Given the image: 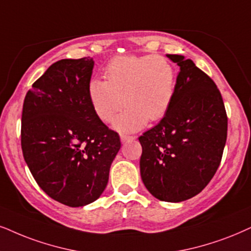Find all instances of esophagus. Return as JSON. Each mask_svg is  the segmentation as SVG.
I'll list each match as a JSON object with an SVG mask.
<instances>
[{
	"label": "esophagus",
	"mask_w": 251,
	"mask_h": 251,
	"mask_svg": "<svg viewBox=\"0 0 251 251\" xmlns=\"http://www.w3.org/2000/svg\"><path fill=\"white\" fill-rule=\"evenodd\" d=\"M135 136H129V135H120V140H122L123 144H125V142H127L129 140H134Z\"/></svg>",
	"instance_id": "esophagus-1"
}]
</instances>
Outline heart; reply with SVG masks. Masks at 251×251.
<instances>
[{"label": "heart", "instance_id": "heart-1", "mask_svg": "<svg viewBox=\"0 0 251 251\" xmlns=\"http://www.w3.org/2000/svg\"><path fill=\"white\" fill-rule=\"evenodd\" d=\"M105 81L91 78L88 97L94 112L120 132H134L156 122L169 111L176 95V69L161 55H122L110 60L104 69Z\"/></svg>", "mask_w": 251, "mask_h": 251}]
</instances>
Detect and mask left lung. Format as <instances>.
Returning a JSON list of instances; mask_svg holds the SVG:
<instances>
[{
	"mask_svg": "<svg viewBox=\"0 0 251 251\" xmlns=\"http://www.w3.org/2000/svg\"><path fill=\"white\" fill-rule=\"evenodd\" d=\"M179 73L169 111L139 141L142 182L155 198L179 202L210 183L227 139V115L213 80L183 55L167 54Z\"/></svg>",
	"mask_w": 251,
	"mask_h": 251,
	"instance_id": "obj_1",
	"label": "left lung"
}]
</instances>
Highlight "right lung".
<instances>
[{"label":"right lung","instance_id":"obj_1","mask_svg":"<svg viewBox=\"0 0 251 251\" xmlns=\"http://www.w3.org/2000/svg\"><path fill=\"white\" fill-rule=\"evenodd\" d=\"M94 65L90 56L53 63L27 91L22 112L28 169L46 195L71 207L100 198L122 146L89 102Z\"/></svg>","mask_w":251,"mask_h":251}]
</instances>
